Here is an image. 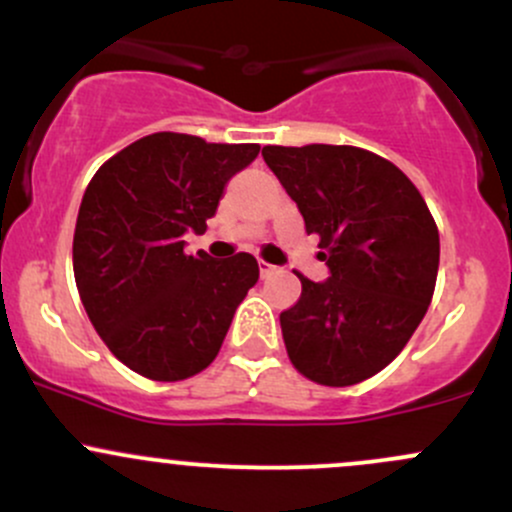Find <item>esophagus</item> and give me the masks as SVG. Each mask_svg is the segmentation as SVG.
Instances as JSON below:
<instances>
[{
	"mask_svg": "<svg viewBox=\"0 0 512 512\" xmlns=\"http://www.w3.org/2000/svg\"><path fill=\"white\" fill-rule=\"evenodd\" d=\"M257 265H260V274H262V279H267L269 274L277 272V267L269 265V262H265V260H260V262H257Z\"/></svg>",
	"mask_w": 512,
	"mask_h": 512,
	"instance_id": "1",
	"label": "esophagus"
}]
</instances>
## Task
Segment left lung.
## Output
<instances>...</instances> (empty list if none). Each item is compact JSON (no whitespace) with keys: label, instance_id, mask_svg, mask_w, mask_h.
Wrapping results in <instances>:
<instances>
[{"label":"left lung","instance_id":"1","mask_svg":"<svg viewBox=\"0 0 512 512\" xmlns=\"http://www.w3.org/2000/svg\"><path fill=\"white\" fill-rule=\"evenodd\" d=\"M262 157L320 238L325 282L303 274L279 316L286 352L306 379L352 386L391 364L435 291L440 233L396 165L352 145H265Z\"/></svg>","mask_w":512,"mask_h":512}]
</instances>
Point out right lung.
Segmentation results:
<instances>
[{"mask_svg": "<svg viewBox=\"0 0 512 512\" xmlns=\"http://www.w3.org/2000/svg\"><path fill=\"white\" fill-rule=\"evenodd\" d=\"M257 153L255 143L153 133L106 160L82 196L72 240L82 306L114 357L145 379L209 367L260 279L247 252L221 262L184 252V233H204L228 179Z\"/></svg>", "mask_w": 512, "mask_h": 512, "instance_id": "obj_1", "label": "right lung"}]
</instances>
